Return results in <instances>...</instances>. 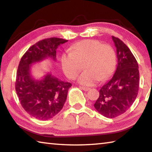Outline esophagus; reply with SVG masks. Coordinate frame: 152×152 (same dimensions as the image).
I'll use <instances>...</instances> for the list:
<instances>
[{
  "mask_svg": "<svg viewBox=\"0 0 152 152\" xmlns=\"http://www.w3.org/2000/svg\"><path fill=\"white\" fill-rule=\"evenodd\" d=\"M80 87V88H81L82 90H83V91H89L90 89V88H88V87H86V86H79Z\"/></svg>",
  "mask_w": 152,
  "mask_h": 152,
  "instance_id": "esophagus-1",
  "label": "esophagus"
}]
</instances>
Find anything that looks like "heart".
Returning <instances> with one entry per match:
<instances>
[{
	"instance_id": "heart-1",
	"label": "heart",
	"mask_w": 152,
	"mask_h": 152,
	"mask_svg": "<svg viewBox=\"0 0 152 152\" xmlns=\"http://www.w3.org/2000/svg\"><path fill=\"white\" fill-rule=\"evenodd\" d=\"M61 68L66 76L74 79L84 64V72L78 78L80 84L92 86L103 81L113 74L116 65V54L109 44L95 39H86L72 47L70 52L61 57Z\"/></svg>"
}]
</instances>
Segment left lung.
I'll list each match as a JSON object with an SVG mask.
<instances>
[{"label":"left lung","mask_w":152,"mask_h":152,"mask_svg":"<svg viewBox=\"0 0 152 152\" xmlns=\"http://www.w3.org/2000/svg\"><path fill=\"white\" fill-rule=\"evenodd\" d=\"M117 48V66L114 75L101 87L94 107L102 115L115 118L127 111L138 94L140 75L137 61L129 48L112 36Z\"/></svg>","instance_id":"left-lung-1"}]
</instances>
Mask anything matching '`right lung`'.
I'll return each mask as SVG.
<instances>
[{"label": "right lung", "mask_w": 152, "mask_h": 152, "mask_svg": "<svg viewBox=\"0 0 152 152\" xmlns=\"http://www.w3.org/2000/svg\"><path fill=\"white\" fill-rule=\"evenodd\" d=\"M68 40L50 37L39 41L29 48L18 66L15 90L20 104L35 119L46 121L55 117L65 103L72 84L60 80L51 73L35 80L31 73L33 64L45 58L56 60V50Z\"/></svg>", "instance_id": "1"}]
</instances>
